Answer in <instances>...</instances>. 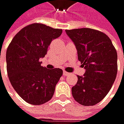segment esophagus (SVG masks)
I'll return each instance as SVG.
<instances>
[{
	"label": "esophagus",
	"instance_id": "34e87169",
	"mask_svg": "<svg viewBox=\"0 0 124 124\" xmlns=\"http://www.w3.org/2000/svg\"><path fill=\"white\" fill-rule=\"evenodd\" d=\"M69 74H70L69 73H68V72H66V71H65V70L63 71V75H64V76H68Z\"/></svg>",
	"mask_w": 124,
	"mask_h": 124
}]
</instances>
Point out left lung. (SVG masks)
I'll list each match as a JSON object with an SVG mask.
<instances>
[{
	"instance_id": "obj_1",
	"label": "left lung",
	"mask_w": 124,
	"mask_h": 124,
	"mask_svg": "<svg viewBox=\"0 0 124 124\" xmlns=\"http://www.w3.org/2000/svg\"><path fill=\"white\" fill-rule=\"evenodd\" d=\"M78 53V59L85 69L78 76L72 88L76 101L85 106L100 102L109 92L116 78L117 52L105 33L91 28L65 30Z\"/></svg>"
}]
</instances>
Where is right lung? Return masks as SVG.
Returning a JSON list of instances; mask_svg holds the SVG:
<instances>
[{
  "label": "right lung",
  "instance_id": "add662e5",
  "mask_svg": "<svg viewBox=\"0 0 124 124\" xmlns=\"http://www.w3.org/2000/svg\"><path fill=\"white\" fill-rule=\"evenodd\" d=\"M62 30L35 23L22 29L6 51V67L11 86L27 103L42 105L50 100L62 75L59 68L47 69L39 61L47 54L51 42Z\"/></svg>",
  "mask_w": 124,
  "mask_h": 124
}]
</instances>
